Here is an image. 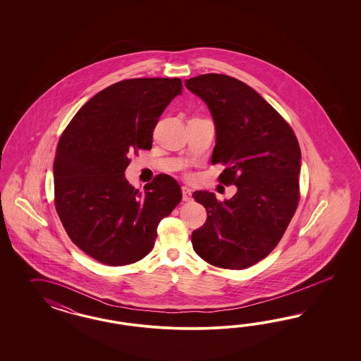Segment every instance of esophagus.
I'll return each mask as SVG.
<instances>
[{
	"label": "esophagus",
	"instance_id": "esophagus-1",
	"mask_svg": "<svg viewBox=\"0 0 361 361\" xmlns=\"http://www.w3.org/2000/svg\"><path fill=\"white\" fill-rule=\"evenodd\" d=\"M181 189H183V200L184 201H192V190L186 186H183Z\"/></svg>",
	"mask_w": 361,
	"mask_h": 361
}]
</instances>
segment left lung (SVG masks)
<instances>
[{
	"instance_id": "1",
	"label": "left lung",
	"mask_w": 361,
	"mask_h": 361,
	"mask_svg": "<svg viewBox=\"0 0 361 361\" xmlns=\"http://www.w3.org/2000/svg\"><path fill=\"white\" fill-rule=\"evenodd\" d=\"M185 86L205 102L214 121L212 164L225 165L219 181L237 186L224 202L207 190L193 193L208 212L204 226L192 233L193 249L217 267H250L273 252L295 213L302 160L295 133L235 78L205 74Z\"/></svg>"
}]
</instances>
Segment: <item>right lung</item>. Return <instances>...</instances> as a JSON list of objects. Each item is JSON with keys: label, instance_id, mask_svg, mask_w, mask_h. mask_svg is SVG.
<instances>
[{"label": "right lung", "instance_id": "add662e5", "mask_svg": "<svg viewBox=\"0 0 361 361\" xmlns=\"http://www.w3.org/2000/svg\"><path fill=\"white\" fill-rule=\"evenodd\" d=\"M178 78L126 79L78 111L55 154V208L68 237L99 262L123 266L152 250L160 221L180 204L173 177L159 175L144 193L128 184V153L152 148L166 106L181 95Z\"/></svg>", "mask_w": 361, "mask_h": 361}]
</instances>
